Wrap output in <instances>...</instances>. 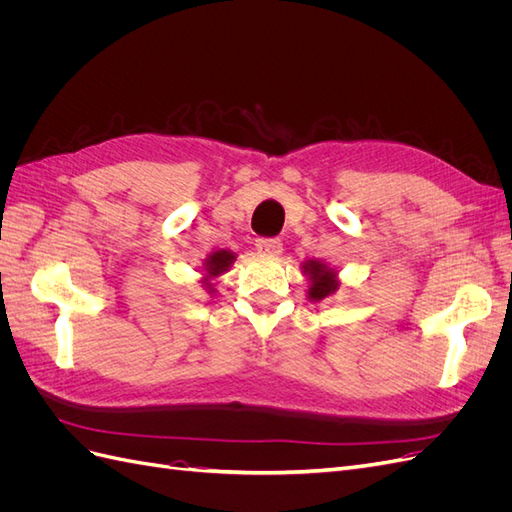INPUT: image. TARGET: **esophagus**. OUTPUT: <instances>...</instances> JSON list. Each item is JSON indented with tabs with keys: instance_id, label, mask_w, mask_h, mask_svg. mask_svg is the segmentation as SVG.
<instances>
[{
	"instance_id": "obj_1",
	"label": "esophagus",
	"mask_w": 512,
	"mask_h": 512,
	"mask_svg": "<svg viewBox=\"0 0 512 512\" xmlns=\"http://www.w3.org/2000/svg\"><path fill=\"white\" fill-rule=\"evenodd\" d=\"M256 250L265 256H280L282 241L275 237H260V239H256Z\"/></svg>"
}]
</instances>
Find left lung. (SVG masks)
<instances>
[{
  "instance_id": "8db88e82",
  "label": "left lung",
  "mask_w": 512,
  "mask_h": 512,
  "mask_svg": "<svg viewBox=\"0 0 512 512\" xmlns=\"http://www.w3.org/2000/svg\"><path fill=\"white\" fill-rule=\"evenodd\" d=\"M303 273L309 277V299L312 301H322L327 299L329 294H333L339 286L337 282V273L329 269L324 262L320 260H307L303 262Z\"/></svg>"
}]
</instances>
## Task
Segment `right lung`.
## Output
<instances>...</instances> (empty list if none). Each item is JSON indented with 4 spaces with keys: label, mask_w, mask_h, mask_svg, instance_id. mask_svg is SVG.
I'll list each match as a JSON object with an SVG mask.
<instances>
[{
    "label": "right lung",
    "mask_w": 512,
    "mask_h": 512,
    "mask_svg": "<svg viewBox=\"0 0 512 512\" xmlns=\"http://www.w3.org/2000/svg\"><path fill=\"white\" fill-rule=\"evenodd\" d=\"M232 262H235V254L228 252V250L213 252V254L205 260V271H207V275H205V284H207L209 292L213 290V288H211L213 284H209V277H218V275H222L224 271H228V267L232 265Z\"/></svg>",
    "instance_id": "1"
}]
</instances>
